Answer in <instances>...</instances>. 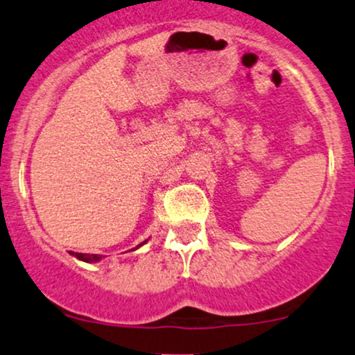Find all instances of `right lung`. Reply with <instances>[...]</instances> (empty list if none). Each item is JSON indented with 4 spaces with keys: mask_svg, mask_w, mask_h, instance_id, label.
<instances>
[{
    "mask_svg": "<svg viewBox=\"0 0 355 355\" xmlns=\"http://www.w3.org/2000/svg\"><path fill=\"white\" fill-rule=\"evenodd\" d=\"M146 243V241H144ZM144 243H141L139 245H143ZM73 254L74 257H78L79 261H86V262H96V261H99L101 259L103 256H99V254H81V252H71Z\"/></svg>",
    "mask_w": 355,
    "mask_h": 355,
    "instance_id": "add662e5",
    "label": "right lung"
}]
</instances>
